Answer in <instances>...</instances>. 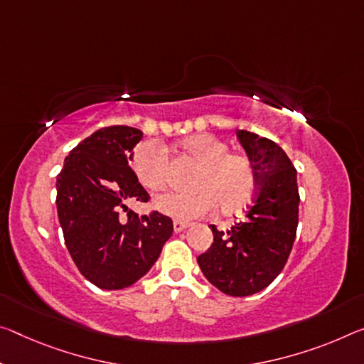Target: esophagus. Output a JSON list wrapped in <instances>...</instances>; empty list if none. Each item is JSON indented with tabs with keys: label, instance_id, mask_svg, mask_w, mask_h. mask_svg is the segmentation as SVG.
I'll return each instance as SVG.
<instances>
[{
	"label": "esophagus",
	"instance_id": "obj_1",
	"mask_svg": "<svg viewBox=\"0 0 364 364\" xmlns=\"http://www.w3.org/2000/svg\"><path fill=\"white\" fill-rule=\"evenodd\" d=\"M189 225H191V223L181 222V220H175V222H173V230H175V233H180V232H183V230H186Z\"/></svg>",
	"mask_w": 364,
	"mask_h": 364
}]
</instances>
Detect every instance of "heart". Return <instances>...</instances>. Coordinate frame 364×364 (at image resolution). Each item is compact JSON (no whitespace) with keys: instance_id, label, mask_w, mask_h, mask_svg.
Wrapping results in <instances>:
<instances>
[{"instance_id":"obj_1","label":"heart","mask_w":364,"mask_h":364,"mask_svg":"<svg viewBox=\"0 0 364 364\" xmlns=\"http://www.w3.org/2000/svg\"><path fill=\"white\" fill-rule=\"evenodd\" d=\"M180 149L198 166L189 175L191 189L170 193L154 200V207L176 220L203 217L213 207L233 212L251 199L256 175L251 161L243 155L230 154V147L212 134H193L183 139ZM134 175L144 188L161 191L170 181V165L164 149L154 142H142L131 157Z\"/></svg>"}]
</instances>
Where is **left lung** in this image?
Here are the masks:
<instances>
[{
    "label": "left lung",
    "instance_id": "1",
    "mask_svg": "<svg viewBox=\"0 0 364 364\" xmlns=\"http://www.w3.org/2000/svg\"><path fill=\"white\" fill-rule=\"evenodd\" d=\"M255 168L257 193L245 218L227 233L210 225L213 243L198 264L207 280L232 296H250L272 284L285 267L298 227L296 170L267 137L236 131Z\"/></svg>",
    "mask_w": 364,
    "mask_h": 364
}]
</instances>
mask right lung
<instances>
[{
    "label": "right lung",
    "instance_id": "1",
    "mask_svg": "<svg viewBox=\"0 0 364 364\" xmlns=\"http://www.w3.org/2000/svg\"><path fill=\"white\" fill-rule=\"evenodd\" d=\"M141 139L142 131L129 126L95 131L69 152L56 178L58 218L69 255L102 290H121L142 279L173 233L170 217L137 215L126 205L149 199L129 168Z\"/></svg>",
    "mask_w": 364,
    "mask_h": 364
}]
</instances>
